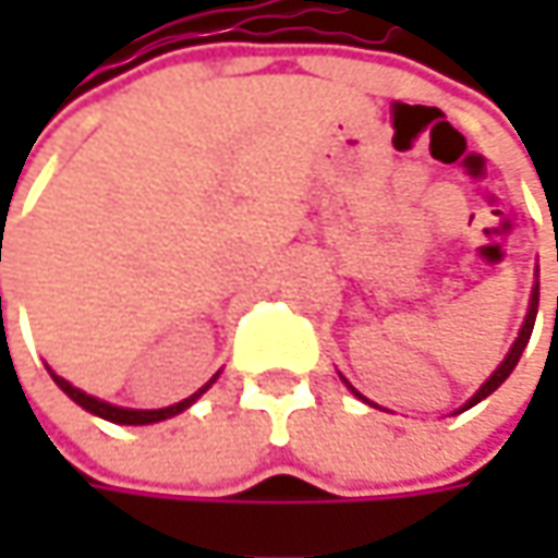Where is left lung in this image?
<instances>
[{
    "instance_id": "obj_1",
    "label": "left lung",
    "mask_w": 558,
    "mask_h": 558,
    "mask_svg": "<svg viewBox=\"0 0 558 558\" xmlns=\"http://www.w3.org/2000/svg\"><path fill=\"white\" fill-rule=\"evenodd\" d=\"M537 276H541V272L534 269V289H531V301H527L525 323H522V329H519V338L512 341V348H509V354L504 356V363H500V366H497L494 373L487 375V381H484L482 388H478L475 395L469 397L465 403H462V407H460V410H457V413H462V410H469V407H475V403H482L484 397L494 395V391H497V388L504 385L506 378H509V373L515 369V363H519V356H522V351H525V348H527V338H531V332H534V319H537V304H541V279H537ZM341 381H344V385H348V388H351V391H354V395L360 397L363 403H373V400H366V397L360 395V391H356L354 385H351V381L344 378V375H341ZM373 407H375V403H373Z\"/></svg>"
}]
</instances>
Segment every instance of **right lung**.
I'll return each instance as SVG.
<instances>
[{
    "mask_svg": "<svg viewBox=\"0 0 558 558\" xmlns=\"http://www.w3.org/2000/svg\"><path fill=\"white\" fill-rule=\"evenodd\" d=\"M49 369V366H46ZM223 373V369H220ZM220 373L210 375V381H204L202 388L195 391V395H189L185 400H180V403H170V407H161V410H130V407H118V403H108V400H98V397L86 395V391H80V388H74L68 378H61L58 373H52L49 369V375H52V381L64 391V395L74 400L76 407H83L86 413H93V416L105 418V422H114V425H151V422H163V418H173L180 416L183 410H189L198 397L220 378Z\"/></svg>",
    "mask_w": 558,
    "mask_h": 558,
    "instance_id": "right-lung-1",
    "label": "right lung"
}]
</instances>
